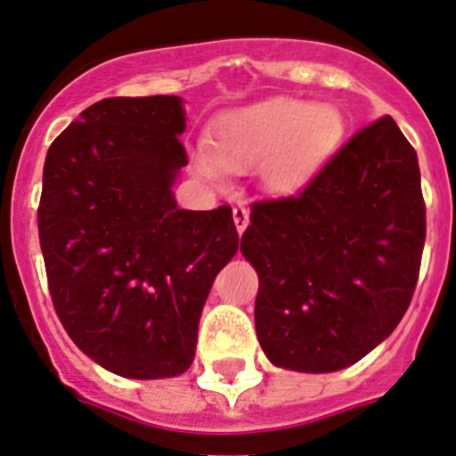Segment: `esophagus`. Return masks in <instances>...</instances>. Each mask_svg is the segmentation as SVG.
Segmentation results:
<instances>
[{"label": "esophagus", "instance_id": "obj_1", "mask_svg": "<svg viewBox=\"0 0 456 456\" xmlns=\"http://www.w3.org/2000/svg\"><path fill=\"white\" fill-rule=\"evenodd\" d=\"M233 223H236L238 233H243L245 229H248L249 211L243 207V204H238V207H233Z\"/></svg>", "mask_w": 456, "mask_h": 456}]
</instances>
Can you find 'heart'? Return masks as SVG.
I'll return each instance as SVG.
<instances>
[{"mask_svg": "<svg viewBox=\"0 0 456 456\" xmlns=\"http://www.w3.org/2000/svg\"><path fill=\"white\" fill-rule=\"evenodd\" d=\"M346 136V118L331 104L273 97L229 110L213 125L208 150L195 154V167L220 182L224 170L261 166V179L274 192L305 188Z\"/></svg>", "mask_w": 456, "mask_h": 456, "instance_id": "heart-1", "label": "heart"}]
</instances>
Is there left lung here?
I'll return each mask as SVG.
<instances>
[{
	"label": "left lung",
	"instance_id": "obj_1",
	"mask_svg": "<svg viewBox=\"0 0 456 456\" xmlns=\"http://www.w3.org/2000/svg\"><path fill=\"white\" fill-rule=\"evenodd\" d=\"M416 150L391 116L363 126L293 198L252 204L240 252L258 274L256 338L274 366H352L402 320L420 273Z\"/></svg>",
	"mask_w": 456,
	"mask_h": 456
}]
</instances>
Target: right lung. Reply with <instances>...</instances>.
I'll return each mask as SVG.
<instances>
[{"mask_svg": "<svg viewBox=\"0 0 456 456\" xmlns=\"http://www.w3.org/2000/svg\"><path fill=\"white\" fill-rule=\"evenodd\" d=\"M182 97L88 106L45 159L38 236L59 320L84 354L129 379L191 368L213 279L238 249L232 207L179 208Z\"/></svg>", "mask_w": 456, "mask_h": 456, "instance_id": "obj_1", "label": "right lung"}]
</instances>
